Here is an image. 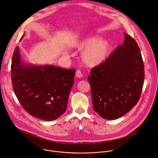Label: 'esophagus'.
<instances>
[{
    "label": "esophagus",
    "mask_w": 158,
    "mask_h": 158,
    "mask_svg": "<svg viewBox=\"0 0 158 158\" xmlns=\"http://www.w3.org/2000/svg\"><path fill=\"white\" fill-rule=\"evenodd\" d=\"M82 76L83 75H82V73L81 71L80 70H77L76 71V76L77 77L81 78V77H82Z\"/></svg>",
    "instance_id": "1"
}]
</instances>
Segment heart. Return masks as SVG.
<instances>
[{
	"label": "heart",
	"mask_w": 158,
	"mask_h": 158,
	"mask_svg": "<svg viewBox=\"0 0 158 158\" xmlns=\"http://www.w3.org/2000/svg\"><path fill=\"white\" fill-rule=\"evenodd\" d=\"M79 50L84 51L82 60L89 67H95L102 64L111 51V44L106 40H102L98 36L89 37L81 40L77 46Z\"/></svg>",
	"instance_id": "1"
}]
</instances>
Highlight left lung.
<instances>
[{"instance_id": "8db88e82", "label": "left lung", "mask_w": 158, "mask_h": 158, "mask_svg": "<svg viewBox=\"0 0 158 158\" xmlns=\"http://www.w3.org/2000/svg\"><path fill=\"white\" fill-rule=\"evenodd\" d=\"M124 36L123 45L88 77L93 110L108 120L121 118L136 105L144 82L140 49L133 37Z\"/></svg>"}]
</instances>
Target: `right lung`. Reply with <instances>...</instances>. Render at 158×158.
I'll return each mask as SVG.
<instances>
[{
  "mask_svg": "<svg viewBox=\"0 0 158 158\" xmlns=\"http://www.w3.org/2000/svg\"><path fill=\"white\" fill-rule=\"evenodd\" d=\"M75 72L53 65H25L18 47L13 55L11 81L18 101L30 115L44 121L55 120L65 112Z\"/></svg>",
  "mask_w": 158,
  "mask_h": 158,
  "instance_id": "obj_1",
  "label": "right lung"
}]
</instances>
